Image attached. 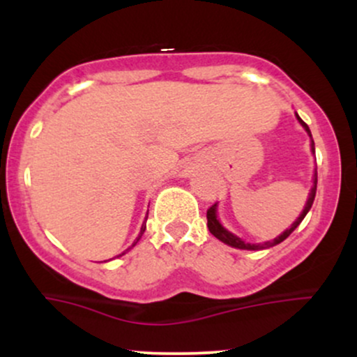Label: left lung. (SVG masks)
<instances>
[{
  "mask_svg": "<svg viewBox=\"0 0 357 357\" xmlns=\"http://www.w3.org/2000/svg\"><path fill=\"white\" fill-rule=\"evenodd\" d=\"M296 117L298 121V124L304 127V130L307 132V136L310 139V153L315 158V146H314V139H312V134H310V129L309 126L305 124L304 121H302L301 117H298V114L296 112ZM315 190H317V167H314V176H312V188H310V192L309 196H307V202H305V206L304 210H302L301 215H298V218L294 221L292 225H290V228H287L285 231H282L280 235L275 236L273 240H267V241H261V243H248V241L241 240L240 236H236L235 233H231L228 228L223 227V223H221L220 218H218V204H213V206L208 210L206 213V218H208V230L213 236H216L220 241H223L225 245H228V247L231 248H238V250H265V248H270V247H275V245L282 243L287 236L290 235L298 225L302 223V220L305 218V215L309 213L310 208H312V203H314V198H315Z\"/></svg>",
  "mask_w": 357,
  "mask_h": 357,
  "instance_id": "left-lung-1",
  "label": "left lung"
}]
</instances>
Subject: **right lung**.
I'll return each instance as SVG.
<instances>
[{
  "mask_svg": "<svg viewBox=\"0 0 357 357\" xmlns=\"http://www.w3.org/2000/svg\"><path fill=\"white\" fill-rule=\"evenodd\" d=\"M146 220H147V218H146ZM144 231H146V221H144V223H142V227H141V231H139L137 238H136V240H134V243H132V245H130V247H129V248H127V250H126V252H122V253H121V255H117V257H122V255H126V253H127V252H129V250H130V248H132V247H136V245H137V241H139V240H141V236H142V235H144Z\"/></svg>",
  "mask_w": 357,
  "mask_h": 357,
  "instance_id": "right-lung-1",
  "label": "right lung"
}]
</instances>
